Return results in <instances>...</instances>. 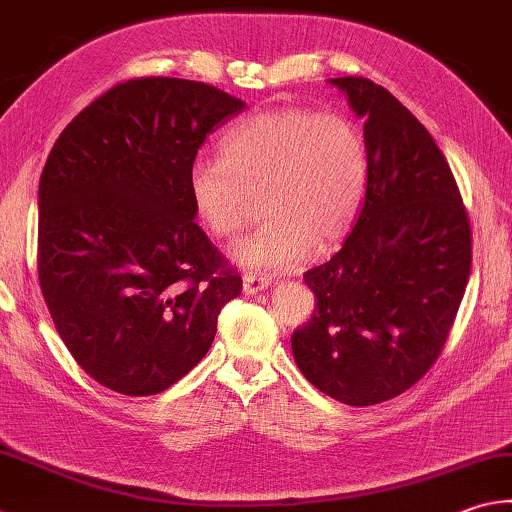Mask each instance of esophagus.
<instances>
[{
    "mask_svg": "<svg viewBox=\"0 0 512 512\" xmlns=\"http://www.w3.org/2000/svg\"><path fill=\"white\" fill-rule=\"evenodd\" d=\"M272 285V278L269 276H258V274H245L243 276V289L245 294H258Z\"/></svg>",
    "mask_w": 512,
    "mask_h": 512,
    "instance_id": "obj_1",
    "label": "esophagus"
}]
</instances>
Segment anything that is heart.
I'll list each match as a JSON object with an SVG mask.
<instances>
[{"instance_id": "obj_1", "label": "heart", "mask_w": 512, "mask_h": 512, "mask_svg": "<svg viewBox=\"0 0 512 512\" xmlns=\"http://www.w3.org/2000/svg\"><path fill=\"white\" fill-rule=\"evenodd\" d=\"M223 160L189 169L196 214L218 238H236L256 216L269 218L231 247L238 265L287 269L350 236L368 189L370 153L359 124L343 113L303 106L256 113L220 142Z\"/></svg>"}]
</instances>
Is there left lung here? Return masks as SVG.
I'll return each mask as SVG.
<instances>
[{
    "label": "left lung",
    "mask_w": 512,
    "mask_h": 512,
    "mask_svg": "<svg viewBox=\"0 0 512 512\" xmlns=\"http://www.w3.org/2000/svg\"><path fill=\"white\" fill-rule=\"evenodd\" d=\"M365 118L370 178L359 218L327 263L292 334L305 379L345 406L412 388L446 345L472 265V229L448 160L426 127L368 77H334Z\"/></svg>",
    "instance_id": "8db88e82"
}]
</instances>
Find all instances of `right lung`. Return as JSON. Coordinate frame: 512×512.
Wrapping results in <instances>:
<instances>
[{"mask_svg":"<svg viewBox=\"0 0 512 512\" xmlns=\"http://www.w3.org/2000/svg\"><path fill=\"white\" fill-rule=\"evenodd\" d=\"M243 109L205 82L136 77L77 113L48 153L42 296L77 365L104 388L149 397L180 381L243 289L189 194L202 142Z\"/></svg>","mask_w":512,"mask_h":512,"instance_id":"right-lung-1","label":"right lung"}]
</instances>
